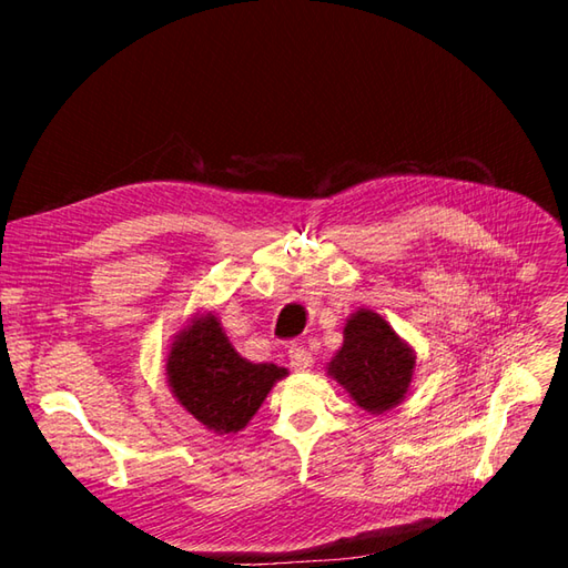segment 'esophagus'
<instances>
[{"label": "esophagus", "mask_w": 568, "mask_h": 568, "mask_svg": "<svg viewBox=\"0 0 568 568\" xmlns=\"http://www.w3.org/2000/svg\"><path fill=\"white\" fill-rule=\"evenodd\" d=\"M288 359H291V367H294L296 372H307L313 367V355L307 348L303 346H291L288 348Z\"/></svg>", "instance_id": "obj_1"}]
</instances>
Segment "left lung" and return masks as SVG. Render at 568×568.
<instances>
[{"label": "left lung", "mask_w": 568, "mask_h": 568, "mask_svg": "<svg viewBox=\"0 0 568 568\" xmlns=\"http://www.w3.org/2000/svg\"><path fill=\"white\" fill-rule=\"evenodd\" d=\"M415 351L374 311L359 307L343 326V346L326 374L369 415H384L405 400L415 374Z\"/></svg>", "instance_id": "left-lung-1"}]
</instances>
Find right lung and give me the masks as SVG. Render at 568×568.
Returning a JSON list of instances; mask_svg holds the SVG:
<instances>
[{"instance_id": "1", "label": "right lung", "mask_w": 568, "mask_h": 568, "mask_svg": "<svg viewBox=\"0 0 568 568\" xmlns=\"http://www.w3.org/2000/svg\"><path fill=\"white\" fill-rule=\"evenodd\" d=\"M286 374L284 367L239 355L213 313H196L173 336L165 357L168 386L178 403L220 436L246 428Z\"/></svg>"}]
</instances>
